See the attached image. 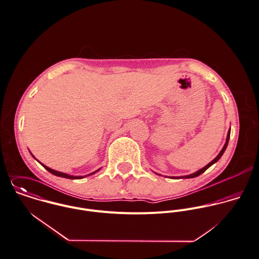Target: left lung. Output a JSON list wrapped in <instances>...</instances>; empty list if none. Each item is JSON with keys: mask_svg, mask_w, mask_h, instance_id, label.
<instances>
[{"mask_svg": "<svg viewBox=\"0 0 259 259\" xmlns=\"http://www.w3.org/2000/svg\"><path fill=\"white\" fill-rule=\"evenodd\" d=\"M229 138H230V129L228 130V133H227V137H226V142H225V144H224V146H223V148H222V150L219 152V154L216 156L210 163H208L205 167H203V168H201L200 170H198V171H196L195 173H192V174H190V175H186V176H180V177H172V178H194V177H197V176H199L200 174H202L203 172H205L207 169L211 166V165H213L214 163H216L219 159H220V157L223 155V153H224V151L226 150V147H227V145H228V141H229Z\"/></svg>", "mask_w": 259, "mask_h": 259, "instance_id": "8db88e82", "label": "left lung"}]
</instances>
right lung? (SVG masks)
<instances>
[{
    "label": "right lung",
    "mask_w": 259,
    "mask_h": 259,
    "mask_svg": "<svg viewBox=\"0 0 259 259\" xmlns=\"http://www.w3.org/2000/svg\"><path fill=\"white\" fill-rule=\"evenodd\" d=\"M42 164V163H41ZM43 166H44V168L46 169V170H48L50 173H52L54 175H56V176H59V177H64V178H68V179H82V178H84V177H86V176H72V175H68V174H66V173H63V172H59V171H56V170H53L51 168H49L48 166H46V165H44V164H42ZM97 171H99V169L97 170ZM97 171H95V172H92L91 174H89V175H92V174H94V173H96Z\"/></svg>",
    "instance_id": "add662e5"
}]
</instances>
